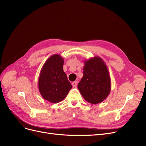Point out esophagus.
Instances as JSON below:
<instances>
[{"mask_svg":"<svg viewBox=\"0 0 146 146\" xmlns=\"http://www.w3.org/2000/svg\"><path fill=\"white\" fill-rule=\"evenodd\" d=\"M77 81H75V82H73L72 83V85L73 86V87H76L77 85Z\"/></svg>","mask_w":146,"mask_h":146,"instance_id":"esophagus-1","label":"esophagus"}]
</instances>
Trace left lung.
<instances>
[{"mask_svg":"<svg viewBox=\"0 0 146 146\" xmlns=\"http://www.w3.org/2000/svg\"><path fill=\"white\" fill-rule=\"evenodd\" d=\"M83 76L78 84V89L88 102H102L111 91V79L104 61L99 56L84 60Z\"/></svg>","mask_w":146,"mask_h":146,"instance_id":"left-lung-1","label":"left lung"}]
</instances>
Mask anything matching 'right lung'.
Wrapping results in <instances>:
<instances>
[{"label":"right lung","instance_id":"obj_1","mask_svg":"<svg viewBox=\"0 0 146 146\" xmlns=\"http://www.w3.org/2000/svg\"><path fill=\"white\" fill-rule=\"evenodd\" d=\"M64 59L59 54L52 55L43 64L38 85L44 99L58 103L67 96L72 85L63 70Z\"/></svg>","mask_w":146,"mask_h":146}]
</instances>
